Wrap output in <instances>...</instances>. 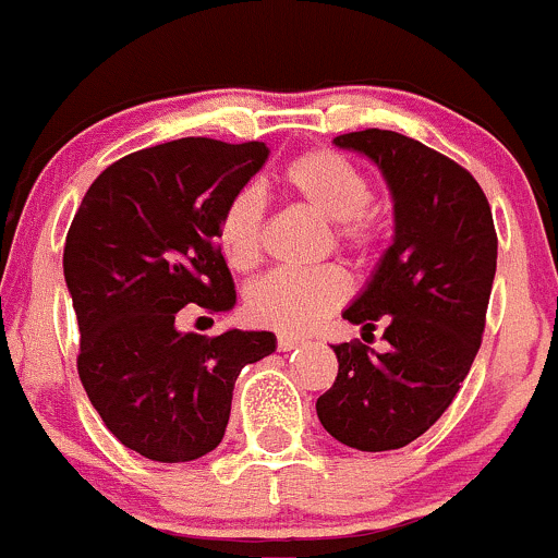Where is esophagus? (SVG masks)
Wrapping results in <instances>:
<instances>
[{
    "mask_svg": "<svg viewBox=\"0 0 558 558\" xmlns=\"http://www.w3.org/2000/svg\"><path fill=\"white\" fill-rule=\"evenodd\" d=\"M301 343H303V338H298V336H287V332H281V336L277 338L279 352H290V349L301 347Z\"/></svg>",
    "mask_w": 558,
    "mask_h": 558,
    "instance_id": "esophagus-1",
    "label": "esophagus"
}]
</instances>
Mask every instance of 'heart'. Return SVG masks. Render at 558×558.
I'll list each match as a JSON object with an SVG mask.
<instances>
[{"instance_id": "b5f03b06", "label": "heart", "mask_w": 558, "mask_h": 558, "mask_svg": "<svg viewBox=\"0 0 558 558\" xmlns=\"http://www.w3.org/2000/svg\"><path fill=\"white\" fill-rule=\"evenodd\" d=\"M281 187L330 220L336 246L367 257L384 236V226L367 206L371 182L347 155L308 150L281 169ZM263 198L257 191H239L217 222V250L231 271L246 274L257 266L263 250ZM349 295V279L338 266L317 271H274L246 290V314L257 325L284 332H306Z\"/></svg>"}]
</instances>
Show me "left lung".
I'll list each match as a JSON object with an SVG mask.
<instances>
[{"mask_svg": "<svg viewBox=\"0 0 558 558\" xmlns=\"http://www.w3.org/2000/svg\"><path fill=\"white\" fill-rule=\"evenodd\" d=\"M381 169L395 201V239L343 319L376 330L387 352L336 343L338 376L317 400L322 427L360 451H392L427 433L481 349L497 233L468 169L398 131L336 136Z\"/></svg>", "mask_w": 558, "mask_h": 558, "instance_id": "left-lung-1", "label": "left lung"}]
</instances>
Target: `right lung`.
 <instances>
[{
    "label": "right lung",
    "instance_id": "1",
    "mask_svg": "<svg viewBox=\"0 0 558 558\" xmlns=\"http://www.w3.org/2000/svg\"><path fill=\"white\" fill-rule=\"evenodd\" d=\"M266 158L263 142L204 136L131 153L96 177L66 233L80 381L109 433L153 462L215 451L241 367L277 352L266 330L206 338L174 325L191 303H236L217 222Z\"/></svg>",
    "mask_w": 558,
    "mask_h": 558
}]
</instances>
